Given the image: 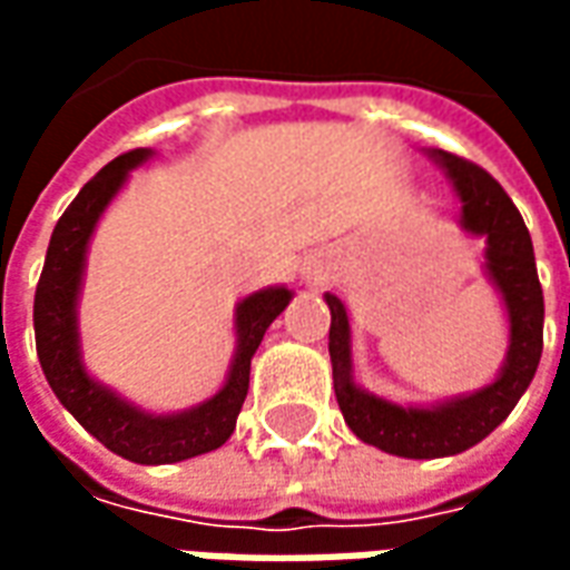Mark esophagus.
Segmentation results:
<instances>
[{
	"label": "esophagus",
	"instance_id": "34e87169",
	"mask_svg": "<svg viewBox=\"0 0 570 570\" xmlns=\"http://www.w3.org/2000/svg\"><path fill=\"white\" fill-rule=\"evenodd\" d=\"M302 277H305V284L308 286H323V281H326V265H323V262H308V265L302 268Z\"/></svg>",
	"mask_w": 570,
	"mask_h": 570
}]
</instances>
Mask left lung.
Listing matches in <instances>:
<instances>
[{
  "label": "left lung",
  "instance_id": "left-lung-1",
  "mask_svg": "<svg viewBox=\"0 0 570 570\" xmlns=\"http://www.w3.org/2000/svg\"><path fill=\"white\" fill-rule=\"evenodd\" d=\"M428 155L445 170L461 198V228L466 235L485 237L482 265L501 293L510 323V347L498 379L473 394L449 396L433 406H400L354 382L347 308L342 298L326 293L323 298L333 314L330 360L338 409L360 440L396 458H449L485 440L528 391L543 351V289L531 235L515 204L501 183L473 161L442 149Z\"/></svg>",
  "mask_w": 570,
  "mask_h": 570
}]
</instances>
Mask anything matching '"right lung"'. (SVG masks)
<instances>
[{"label": "right lung", "mask_w": 570, "mask_h": 570, "mask_svg": "<svg viewBox=\"0 0 570 570\" xmlns=\"http://www.w3.org/2000/svg\"><path fill=\"white\" fill-rule=\"evenodd\" d=\"M151 155H155L151 149L118 155L91 183H85L76 200L57 219L42 277L36 286L32 326H36V351L45 379L81 428L104 442L109 452L121 454L134 464H176L219 449L235 433L237 415L247 400L249 360L274 317L289 305L293 289L265 286L237 302L235 357L223 387L198 406L183 409L174 415H155L91 379V372L81 363L79 342V293L85 281L88 244L106 207L128 183L130 170L149 161Z\"/></svg>", "instance_id": "obj_1"}]
</instances>
